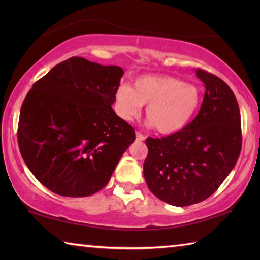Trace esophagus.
Wrapping results in <instances>:
<instances>
[{"instance_id": "obj_1", "label": "esophagus", "mask_w": 260, "mask_h": 260, "mask_svg": "<svg viewBox=\"0 0 260 260\" xmlns=\"http://www.w3.org/2000/svg\"><path fill=\"white\" fill-rule=\"evenodd\" d=\"M135 136H136V140H138V141H143L144 139H146V136H144L143 134H141L140 132H135Z\"/></svg>"}]
</instances>
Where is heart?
<instances>
[{
	"instance_id": "obj_1",
	"label": "heart",
	"mask_w": 260,
	"mask_h": 260,
	"mask_svg": "<svg viewBox=\"0 0 260 260\" xmlns=\"http://www.w3.org/2000/svg\"><path fill=\"white\" fill-rule=\"evenodd\" d=\"M146 117L161 134L182 129L200 104L199 89L190 83L170 76H141L133 87L121 85L114 96V110L121 119L139 117L142 105Z\"/></svg>"
}]
</instances>
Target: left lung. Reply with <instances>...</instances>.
I'll return each instance as SVG.
<instances>
[{
	"label": "left lung",
	"mask_w": 260,
	"mask_h": 260,
	"mask_svg": "<svg viewBox=\"0 0 260 260\" xmlns=\"http://www.w3.org/2000/svg\"><path fill=\"white\" fill-rule=\"evenodd\" d=\"M201 109L181 131L148 138L143 174L150 191L165 203L187 206L212 195L234 169L242 148L239 103L225 81L204 70Z\"/></svg>",
	"instance_id": "8db88e82"
}]
</instances>
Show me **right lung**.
I'll return each mask as SVG.
<instances>
[{"instance_id": "add662e5", "label": "right lung", "mask_w": 260, "mask_h": 260, "mask_svg": "<svg viewBox=\"0 0 260 260\" xmlns=\"http://www.w3.org/2000/svg\"><path fill=\"white\" fill-rule=\"evenodd\" d=\"M122 69L71 57L34 83L18 122L21 157L52 192L85 197L107 186L135 140L111 105Z\"/></svg>"}]
</instances>
